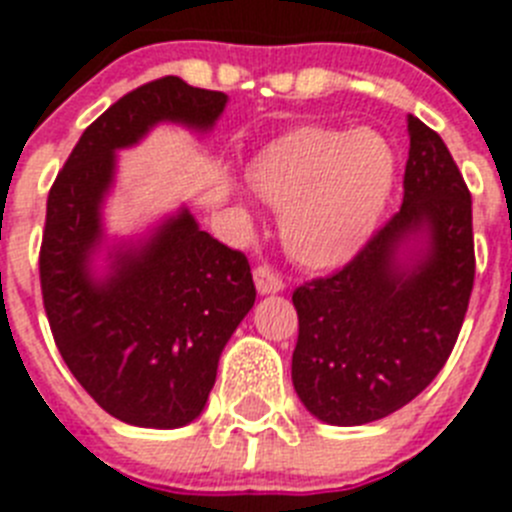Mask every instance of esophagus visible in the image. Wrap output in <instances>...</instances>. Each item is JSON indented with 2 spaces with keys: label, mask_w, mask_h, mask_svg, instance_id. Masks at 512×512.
<instances>
[{
  "label": "esophagus",
  "mask_w": 512,
  "mask_h": 512,
  "mask_svg": "<svg viewBox=\"0 0 512 512\" xmlns=\"http://www.w3.org/2000/svg\"><path fill=\"white\" fill-rule=\"evenodd\" d=\"M253 282H256L259 295H277V292H282V289H284L282 277H279L277 271L271 269V266H266V264L253 271Z\"/></svg>",
  "instance_id": "34e87169"
}]
</instances>
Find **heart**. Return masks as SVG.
<instances>
[{
    "instance_id": "obj_1",
    "label": "heart",
    "mask_w": 512,
    "mask_h": 512,
    "mask_svg": "<svg viewBox=\"0 0 512 512\" xmlns=\"http://www.w3.org/2000/svg\"><path fill=\"white\" fill-rule=\"evenodd\" d=\"M248 182L284 215L292 259L333 269L372 238L395 184V153L374 130L305 125L261 148Z\"/></svg>"
}]
</instances>
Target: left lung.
Here are the masks:
<instances>
[{
	"instance_id": "1",
	"label": "left lung",
	"mask_w": 512,
	"mask_h": 512,
	"mask_svg": "<svg viewBox=\"0 0 512 512\" xmlns=\"http://www.w3.org/2000/svg\"><path fill=\"white\" fill-rule=\"evenodd\" d=\"M405 197L333 277L295 289L292 384L328 425H366L436 379L474 284L472 197L441 135L408 115Z\"/></svg>"
}]
</instances>
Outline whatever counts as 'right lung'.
<instances>
[{"instance_id":"right-lung-1","label":"right lung","mask_w":512,"mask_h":512,"mask_svg":"<svg viewBox=\"0 0 512 512\" xmlns=\"http://www.w3.org/2000/svg\"><path fill=\"white\" fill-rule=\"evenodd\" d=\"M228 94L164 76L84 130L48 194L40 287L76 382L112 418L182 428L200 418L225 343L256 302L251 266L179 207L135 238H107L117 151L171 122L210 133Z\"/></svg>"}]
</instances>
